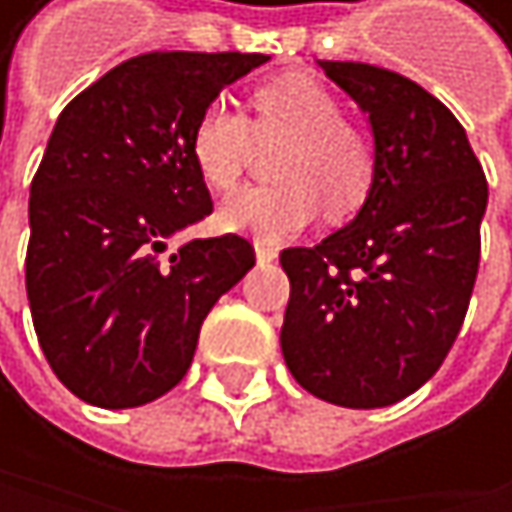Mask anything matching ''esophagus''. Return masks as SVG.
Wrapping results in <instances>:
<instances>
[{
	"label": "esophagus",
	"mask_w": 512,
	"mask_h": 512,
	"mask_svg": "<svg viewBox=\"0 0 512 512\" xmlns=\"http://www.w3.org/2000/svg\"><path fill=\"white\" fill-rule=\"evenodd\" d=\"M254 254H258V264H273L276 261V248L264 245V242H254Z\"/></svg>",
	"instance_id": "esophagus-1"
}]
</instances>
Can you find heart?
I'll use <instances>...</instances> for the list:
<instances>
[{"label":"heart","mask_w":512,"mask_h":512,"mask_svg":"<svg viewBox=\"0 0 512 512\" xmlns=\"http://www.w3.org/2000/svg\"><path fill=\"white\" fill-rule=\"evenodd\" d=\"M254 128L227 101L205 107L190 134L199 178L211 190H233L245 174L258 137L285 141L276 156V184L245 187L221 205L227 230L261 242H282L304 230L325 205L328 218L359 211L375 187L378 153L371 137L344 119V107L310 73H282L251 94ZM259 134L254 135L253 131Z\"/></svg>","instance_id":"b5f03b06"}]
</instances>
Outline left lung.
Instances as JSON below:
<instances>
[{
	"mask_svg": "<svg viewBox=\"0 0 512 512\" xmlns=\"http://www.w3.org/2000/svg\"><path fill=\"white\" fill-rule=\"evenodd\" d=\"M375 137L378 174L353 224L279 254L291 282L285 365L307 393L384 408L427 384L464 325L488 202L464 125L393 70L319 61Z\"/></svg>",
	"mask_w": 512,
	"mask_h": 512,
	"instance_id": "8db88e82",
	"label": "left lung"
}]
</instances>
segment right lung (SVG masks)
I'll list each match as a JSON object with an SVG mask.
<instances>
[{"label": "right lung", "mask_w": 512, "mask_h": 512, "mask_svg": "<svg viewBox=\"0 0 512 512\" xmlns=\"http://www.w3.org/2000/svg\"><path fill=\"white\" fill-rule=\"evenodd\" d=\"M267 54L150 51L64 107L30 187L27 298L39 347L73 396L147 405L178 387L199 328L251 267L248 239H168L211 214L190 134Z\"/></svg>", "instance_id": "1"}]
</instances>
